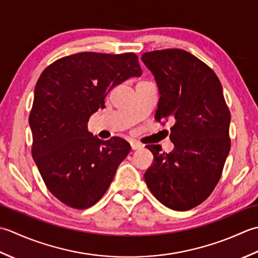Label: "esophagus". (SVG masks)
Masks as SVG:
<instances>
[{
  "label": "esophagus",
  "mask_w": 258,
  "mask_h": 258,
  "mask_svg": "<svg viewBox=\"0 0 258 258\" xmlns=\"http://www.w3.org/2000/svg\"><path fill=\"white\" fill-rule=\"evenodd\" d=\"M130 145H131V149L133 150H138V149L144 148V146L139 143H137V141H131Z\"/></svg>",
  "instance_id": "1"
}]
</instances>
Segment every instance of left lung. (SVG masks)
Returning <instances> with one entry per match:
<instances>
[{
	"instance_id": "left-lung-1",
	"label": "left lung",
	"mask_w": 258,
	"mask_h": 258,
	"mask_svg": "<svg viewBox=\"0 0 258 258\" xmlns=\"http://www.w3.org/2000/svg\"><path fill=\"white\" fill-rule=\"evenodd\" d=\"M141 61L151 71L160 94L155 119H171L173 149L147 145L154 162L145 181L158 201L178 212L191 209L217 185L230 150V113L219 79L189 52H146Z\"/></svg>"
}]
</instances>
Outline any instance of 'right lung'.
<instances>
[{
  "label": "right lung",
  "instance_id": "1",
  "mask_svg": "<svg viewBox=\"0 0 258 258\" xmlns=\"http://www.w3.org/2000/svg\"><path fill=\"white\" fill-rule=\"evenodd\" d=\"M143 75L135 53L81 52L42 72L29 123L32 157L50 192L67 206L86 209L100 201L131 149L122 138L101 140L88 130L110 90Z\"/></svg>",
  "mask_w": 258,
  "mask_h": 258
}]
</instances>
